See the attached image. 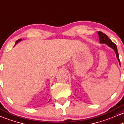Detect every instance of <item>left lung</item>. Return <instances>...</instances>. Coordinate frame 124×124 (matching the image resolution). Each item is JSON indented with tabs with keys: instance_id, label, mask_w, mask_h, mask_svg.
<instances>
[{
	"instance_id": "8db88e82",
	"label": "left lung",
	"mask_w": 124,
	"mask_h": 124,
	"mask_svg": "<svg viewBox=\"0 0 124 124\" xmlns=\"http://www.w3.org/2000/svg\"><path fill=\"white\" fill-rule=\"evenodd\" d=\"M98 35H99V42L101 44H106L107 45H108L110 47H111V48H113L114 50V51H115L116 54V57H117V59H118L119 62L120 63V60L119 57V53L118 51H117V46L115 44H114L111 40H110V38L107 36L105 34H104V33L101 31L98 32Z\"/></svg>"
}]
</instances>
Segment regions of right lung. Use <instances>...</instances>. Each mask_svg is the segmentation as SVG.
<instances>
[{
    "mask_svg": "<svg viewBox=\"0 0 124 124\" xmlns=\"http://www.w3.org/2000/svg\"><path fill=\"white\" fill-rule=\"evenodd\" d=\"M20 40H21V39H19V40H17V42H16V44H15V45H16V44H17V42H20Z\"/></svg>",
    "mask_w": 124,
    "mask_h": 124,
    "instance_id": "add662e5",
    "label": "right lung"
}]
</instances>
